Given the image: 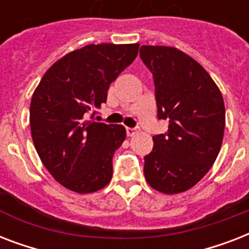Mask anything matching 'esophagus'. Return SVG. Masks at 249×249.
Segmentation results:
<instances>
[{"instance_id": "esophagus-1", "label": "esophagus", "mask_w": 249, "mask_h": 249, "mask_svg": "<svg viewBox=\"0 0 249 249\" xmlns=\"http://www.w3.org/2000/svg\"><path fill=\"white\" fill-rule=\"evenodd\" d=\"M137 133H138V130L134 128H126V134H128V137H133L136 136Z\"/></svg>"}]
</instances>
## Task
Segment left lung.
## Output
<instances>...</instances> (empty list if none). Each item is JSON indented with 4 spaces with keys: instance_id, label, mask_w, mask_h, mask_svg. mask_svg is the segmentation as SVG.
<instances>
[{
    "instance_id": "obj_1",
    "label": "left lung",
    "mask_w": 249,
    "mask_h": 249,
    "mask_svg": "<svg viewBox=\"0 0 249 249\" xmlns=\"http://www.w3.org/2000/svg\"><path fill=\"white\" fill-rule=\"evenodd\" d=\"M140 55L154 75L158 117L169 120L166 134L152 137L144 178L160 193H183L216 161L224 140V98L203 66L179 49L143 45Z\"/></svg>"
}]
</instances>
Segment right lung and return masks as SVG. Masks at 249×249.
<instances>
[{
  "instance_id": "right-lung-1",
  "label": "right lung",
  "mask_w": 249,
  "mask_h": 249,
  "mask_svg": "<svg viewBox=\"0 0 249 249\" xmlns=\"http://www.w3.org/2000/svg\"><path fill=\"white\" fill-rule=\"evenodd\" d=\"M140 44H98L68 53L33 91V144L56 182L79 194L95 193L112 178V158L126 137L123 125L88 120L107 101L112 81L133 63Z\"/></svg>"
}]
</instances>
